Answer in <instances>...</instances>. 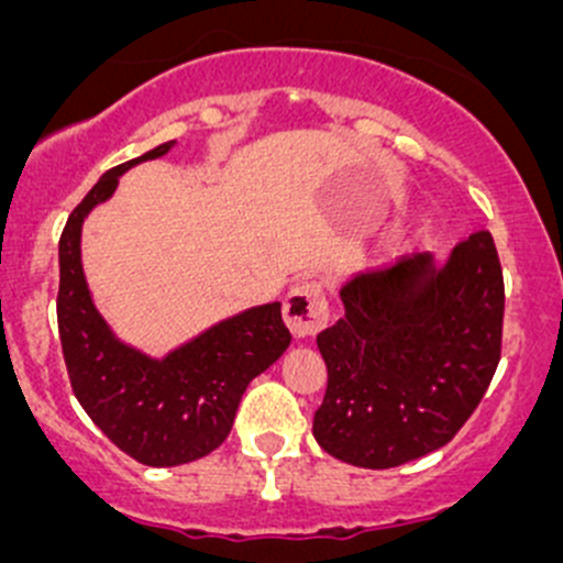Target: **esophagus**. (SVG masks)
I'll use <instances>...</instances> for the list:
<instances>
[{
	"label": "esophagus",
	"instance_id": "esophagus-1",
	"mask_svg": "<svg viewBox=\"0 0 563 563\" xmlns=\"http://www.w3.org/2000/svg\"><path fill=\"white\" fill-rule=\"evenodd\" d=\"M283 316H286L294 338H310V334L321 332L329 323V305L327 297H323L321 283L299 280L286 297Z\"/></svg>",
	"mask_w": 563,
	"mask_h": 563
}]
</instances>
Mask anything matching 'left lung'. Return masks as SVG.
Returning <instances> with one entry per match:
<instances>
[{"instance_id": "1", "label": "left lung", "mask_w": 563, "mask_h": 563, "mask_svg": "<svg viewBox=\"0 0 563 563\" xmlns=\"http://www.w3.org/2000/svg\"><path fill=\"white\" fill-rule=\"evenodd\" d=\"M345 316L318 334L327 391L313 417L323 452L395 468L455 439L501 360L504 275L490 231L435 269L413 255L345 283Z\"/></svg>"}]
</instances>
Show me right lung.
I'll use <instances>...</instances> for the list:
<instances>
[{
    "label": "right lung",
    "instance_id": "right-lung-1",
    "mask_svg": "<svg viewBox=\"0 0 563 563\" xmlns=\"http://www.w3.org/2000/svg\"><path fill=\"white\" fill-rule=\"evenodd\" d=\"M172 146L168 141L106 172L73 209L59 240L56 297L62 354L78 402L124 455L155 468L192 463L218 450L247 384L291 343L280 302H272L225 318L166 360H152L119 343L92 305L81 269L84 218L117 190L128 168L155 161Z\"/></svg>",
    "mask_w": 563,
    "mask_h": 563
}]
</instances>
